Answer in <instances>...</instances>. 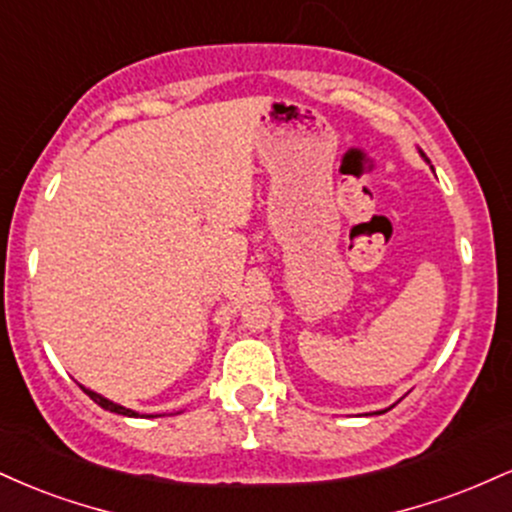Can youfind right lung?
Listing matches in <instances>:
<instances>
[{
	"label": "right lung",
	"mask_w": 512,
	"mask_h": 512,
	"mask_svg": "<svg viewBox=\"0 0 512 512\" xmlns=\"http://www.w3.org/2000/svg\"><path fill=\"white\" fill-rule=\"evenodd\" d=\"M81 390L86 392L88 397L93 399V402L98 404V407H103V409H108V411H113V414H122V416H139L137 411H132V409H125V407H120V404H115V402H110V399H105V397H101L98 395V392H93V390H86V387H81Z\"/></svg>",
	"instance_id": "obj_1"
}]
</instances>
